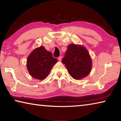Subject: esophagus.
<instances>
[{"instance_id":"esophagus-1","label":"esophagus","mask_w":121,"mask_h":121,"mask_svg":"<svg viewBox=\"0 0 121 121\" xmlns=\"http://www.w3.org/2000/svg\"><path fill=\"white\" fill-rule=\"evenodd\" d=\"M58 59V60H59V61H61V60H62V56H59Z\"/></svg>"}]
</instances>
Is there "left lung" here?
I'll list each match as a JSON object with an SVG mask.
<instances>
[{
  "label": "left lung",
  "mask_w": 121,
  "mask_h": 121,
  "mask_svg": "<svg viewBox=\"0 0 121 121\" xmlns=\"http://www.w3.org/2000/svg\"><path fill=\"white\" fill-rule=\"evenodd\" d=\"M62 62L71 76L77 80L86 77L91 70L92 59L89 53L81 45H69Z\"/></svg>",
  "instance_id": "left-lung-1"
}]
</instances>
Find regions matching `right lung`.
Returning a JSON list of instances; mask_svg holds the SVG:
<instances>
[{
    "label": "right lung",
    "instance_id": "add662e5",
    "mask_svg": "<svg viewBox=\"0 0 121 121\" xmlns=\"http://www.w3.org/2000/svg\"><path fill=\"white\" fill-rule=\"evenodd\" d=\"M58 62L52 53L43 46L35 49L29 55L26 68L30 75L35 79L43 80L48 76L53 65Z\"/></svg>",
    "mask_w": 121,
    "mask_h": 121
}]
</instances>
